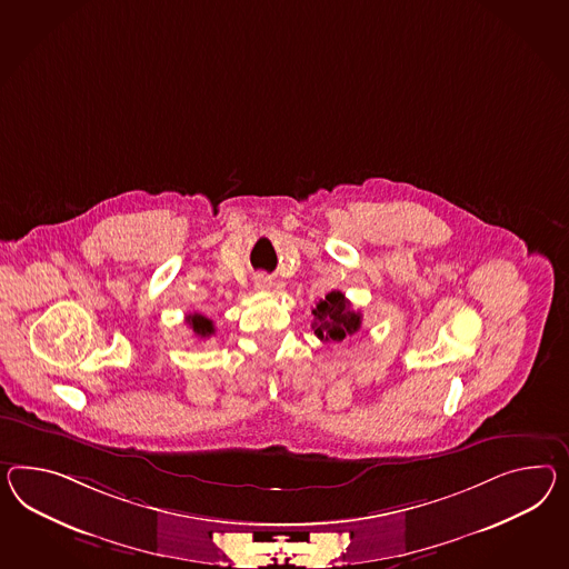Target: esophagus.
I'll use <instances>...</instances> for the list:
<instances>
[{
	"label": "esophagus",
	"mask_w": 569,
	"mask_h": 569,
	"mask_svg": "<svg viewBox=\"0 0 569 569\" xmlns=\"http://www.w3.org/2000/svg\"><path fill=\"white\" fill-rule=\"evenodd\" d=\"M253 287H256V291H270L272 280H270V277H266V274H258L256 280H253Z\"/></svg>",
	"instance_id": "34e87169"
}]
</instances>
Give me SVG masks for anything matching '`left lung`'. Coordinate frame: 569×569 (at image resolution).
<instances>
[{
    "label": "left lung",
    "instance_id": "left-lung-1",
    "mask_svg": "<svg viewBox=\"0 0 569 569\" xmlns=\"http://www.w3.org/2000/svg\"><path fill=\"white\" fill-rule=\"evenodd\" d=\"M313 313V332L320 340H335L342 342L345 338L357 335L361 328L363 316L350 309V301L345 292L332 291L320 299L311 309Z\"/></svg>",
    "mask_w": 569,
    "mask_h": 569
}]
</instances>
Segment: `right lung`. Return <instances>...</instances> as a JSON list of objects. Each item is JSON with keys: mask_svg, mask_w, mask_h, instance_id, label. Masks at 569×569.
<instances>
[{"mask_svg": "<svg viewBox=\"0 0 569 569\" xmlns=\"http://www.w3.org/2000/svg\"><path fill=\"white\" fill-rule=\"evenodd\" d=\"M188 323H190L193 335H198L200 338H208V336L214 335V323H212V320H208V318L200 316V313H190L188 316Z\"/></svg>", "mask_w": 569, "mask_h": 569, "instance_id": "add662e5", "label": "right lung"}]
</instances>
